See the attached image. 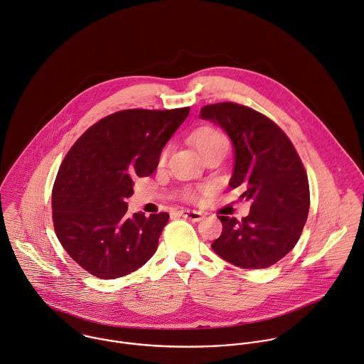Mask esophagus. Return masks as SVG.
<instances>
[{
  "label": "esophagus",
  "instance_id": "34e87169",
  "mask_svg": "<svg viewBox=\"0 0 364 364\" xmlns=\"http://www.w3.org/2000/svg\"><path fill=\"white\" fill-rule=\"evenodd\" d=\"M181 215H182L183 218H188L189 221H193V223H198V221H200L202 218H203L202 212H199V210H191V209H183V210H181Z\"/></svg>",
  "mask_w": 364,
  "mask_h": 364
}]
</instances>
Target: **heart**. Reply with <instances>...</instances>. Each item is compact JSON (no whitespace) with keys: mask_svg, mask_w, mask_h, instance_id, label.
Listing matches in <instances>:
<instances>
[{"mask_svg":"<svg viewBox=\"0 0 364 364\" xmlns=\"http://www.w3.org/2000/svg\"><path fill=\"white\" fill-rule=\"evenodd\" d=\"M192 140H193V144L196 146V149L200 152V154H205L206 151L218 146V144H223V143H228L227 141V137L220 132L216 130L213 127H200L199 130L195 132V134L192 136ZM166 154H164V158H165ZM189 199H195L196 198V193L193 192H188L186 195Z\"/></svg>","mask_w":364,"mask_h":364,"instance_id":"b5f03b06","label":"heart"}]
</instances>
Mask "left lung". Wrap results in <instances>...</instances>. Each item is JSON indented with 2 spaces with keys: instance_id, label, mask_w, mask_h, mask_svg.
I'll list each match as a JSON object with an SVG mask.
<instances>
[{
  "instance_id": "left-lung-1",
  "label": "left lung",
  "mask_w": 364,
  "mask_h": 364,
  "mask_svg": "<svg viewBox=\"0 0 364 364\" xmlns=\"http://www.w3.org/2000/svg\"><path fill=\"white\" fill-rule=\"evenodd\" d=\"M199 117L230 136L234 146L230 186L251 203L241 221L218 216L223 234L210 247L241 268L271 267L294 248L306 225L310 189L304 166L287 134L250 107L216 103L202 107Z\"/></svg>"
}]
</instances>
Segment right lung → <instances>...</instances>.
Listing matches in <instances>:
<instances>
[{
    "instance_id": "add662e5",
    "label": "right lung",
    "mask_w": 364,
    "mask_h": 364,
    "mask_svg": "<svg viewBox=\"0 0 364 364\" xmlns=\"http://www.w3.org/2000/svg\"><path fill=\"white\" fill-rule=\"evenodd\" d=\"M189 112H117L87 129L65 155L53 186L54 230L67 254L92 275H127L156 252L169 213L129 216L126 199L136 176L155 172Z\"/></svg>"
}]
</instances>
